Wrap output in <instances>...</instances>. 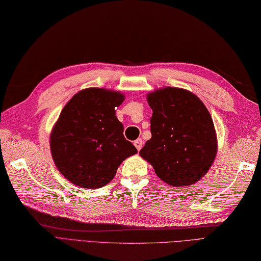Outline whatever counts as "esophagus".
I'll return each instance as SVG.
<instances>
[{
	"instance_id": "1",
	"label": "esophagus",
	"mask_w": 261,
	"mask_h": 261,
	"mask_svg": "<svg viewBox=\"0 0 261 261\" xmlns=\"http://www.w3.org/2000/svg\"><path fill=\"white\" fill-rule=\"evenodd\" d=\"M142 145H143V141L141 139H138V140L134 141V146L137 147L138 150H140L142 148Z\"/></svg>"
}]
</instances>
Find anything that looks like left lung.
Segmentation results:
<instances>
[{
	"label": "left lung",
	"mask_w": 261,
	"mask_h": 261,
	"mask_svg": "<svg viewBox=\"0 0 261 261\" xmlns=\"http://www.w3.org/2000/svg\"><path fill=\"white\" fill-rule=\"evenodd\" d=\"M146 98L153 111L152 138L140 156L169 186H192L207 173L217 155L212 116L194 93L181 88L157 89Z\"/></svg>",
	"instance_id": "obj_1"
}]
</instances>
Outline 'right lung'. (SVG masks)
<instances>
[{
    "instance_id": "obj_1",
    "label": "right lung",
    "mask_w": 261,
    "mask_h": 261,
    "mask_svg": "<svg viewBox=\"0 0 261 261\" xmlns=\"http://www.w3.org/2000/svg\"><path fill=\"white\" fill-rule=\"evenodd\" d=\"M124 100L119 91L88 88L75 93L55 122L49 147L55 166L82 189L111 182L120 164L138 149L123 137L116 108Z\"/></svg>"
}]
</instances>
